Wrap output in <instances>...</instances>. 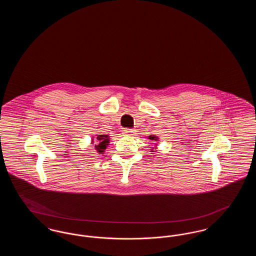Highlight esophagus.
Segmentation results:
<instances>
[{"label":"esophagus","mask_w":256,"mask_h":256,"mask_svg":"<svg viewBox=\"0 0 256 256\" xmlns=\"http://www.w3.org/2000/svg\"><path fill=\"white\" fill-rule=\"evenodd\" d=\"M122 134H124V135H126V136H132V135H134V130H132V128H124V130H122Z\"/></svg>","instance_id":"esophagus-1"}]
</instances>
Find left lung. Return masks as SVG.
I'll list each match as a JSON object with an SVG mask.
<instances>
[{
  "mask_svg": "<svg viewBox=\"0 0 256 256\" xmlns=\"http://www.w3.org/2000/svg\"><path fill=\"white\" fill-rule=\"evenodd\" d=\"M148 139H150V140H152V141H158V137H156V136H152V135H150V136H148ZM156 144V146H158V144L156 143H154ZM150 150V152H154L156 150Z\"/></svg>",
  "mask_w": 256,
  "mask_h": 256,
  "instance_id": "left-lung-1",
  "label": "left lung"
}]
</instances>
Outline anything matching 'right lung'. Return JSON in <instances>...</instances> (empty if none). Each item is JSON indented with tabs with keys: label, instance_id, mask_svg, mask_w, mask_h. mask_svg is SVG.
I'll use <instances>...</instances> for the list:
<instances>
[{
	"label": "right lung",
	"instance_id": "1",
	"mask_svg": "<svg viewBox=\"0 0 256 256\" xmlns=\"http://www.w3.org/2000/svg\"><path fill=\"white\" fill-rule=\"evenodd\" d=\"M96 140L92 139L91 140V143L95 144V150L97 152L98 154H102L104 152L106 146L110 145V136L108 134H97L96 135Z\"/></svg>",
	"mask_w": 256,
	"mask_h": 256
}]
</instances>
